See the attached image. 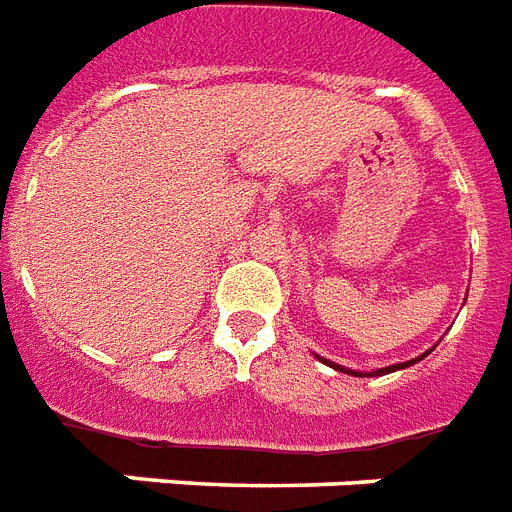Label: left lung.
<instances>
[{"instance_id": "8db88e82", "label": "left lung", "mask_w": 512, "mask_h": 512, "mask_svg": "<svg viewBox=\"0 0 512 512\" xmlns=\"http://www.w3.org/2000/svg\"><path fill=\"white\" fill-rule=\"evenodd\" d=\"M423 357H428V351H425V354H420V357L410 359V362H399V365L380 367V370H372V372H359V370H351V367L338 365V362H330V359H325V357H320V354H317V359H320V362H325L327 367H333V370H338V372H346V375H357V378H370V375H388V372L404 370V367H412V365H415V362H420V359H423Z\"/></svg>"}]
</instances>
